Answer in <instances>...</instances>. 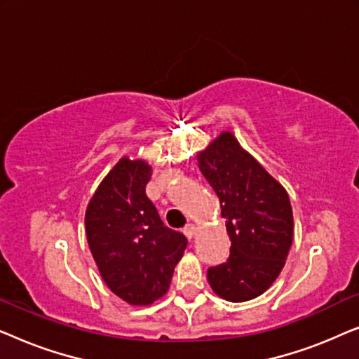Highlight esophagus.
I'll return each instance as SVG.
<instances>
[{"label":"esophagus","instance_id":"34e87169","mask_svg":"<svg viewBox=\"0 0 359 359\" xmlns=\"http://www.w3.org/2000/svg\"><path fill=\"white\" fill-rule=\"evenodd\" d=\"M183 233L186 235L188 238H193L196 235V225L194 224H188L186 227L183 229Z\"/></svg>","mask_w":359,"mask_h":359}]
</instances>
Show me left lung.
<instances>
[{
    "label": "left lung",
    "instance_id": "1",
    "mask_svg": "<svg viewBox=\"0 0 359 359\" xmlns=\"http://www.w3.org/2000/svg\"><path fill=\"white\" fill-rule=\"evenodd\" d=\"M198 163L220 201L232 242L229 259L208 269V281L225 301H250L271 286L286 263L294 235L291 201L230 132L199 151Z\"/></svg>",
    "mask_w": 359,
    "mask_h": 359
}]
</instances>
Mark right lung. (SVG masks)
I'll list each match as a JSON object with an SVG mask.
<instances>
[{"label":"right lung","instance_id":"right-lung-1","mask_svg":"<svg viewBox=\"0 0 359 359\" xmlns=\"http://www.w3.org/2000/svg\"><path fill=\"white\" fill-rule=\"evenodd\" d=\"M151 166L144 160L117 161L86 208L91 255L116 296L149 306L166 294L188 240L161 222L145 186Z\"/></svg>","mask_w":359,"mask_h":359}]
</instances>
